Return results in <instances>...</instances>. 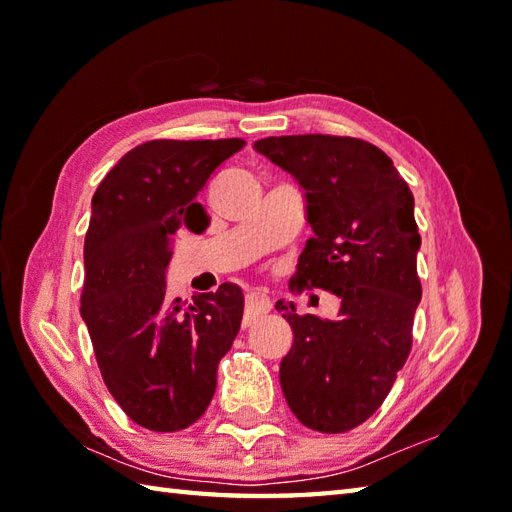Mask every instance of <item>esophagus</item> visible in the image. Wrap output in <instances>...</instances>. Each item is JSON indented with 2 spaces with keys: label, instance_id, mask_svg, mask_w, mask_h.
<instances>
[{
  "label": "esophagus",
  "instance_id": "1",
  "mask_svg": "<svg viewBox=\"0 0 512 512\" xmlns=\"http://www.w3.org/2000/svg\"><path fill=\"white\" fill-rule=\"evenodd\" d=\"M270 308H273V301L266 295V292L257 290V292H250L246 297V310H244V328L248 325H253L262 314H266Z\"/></svg>",
  "mask_w": 512,
  "mask_h": 512
}]
</instances>
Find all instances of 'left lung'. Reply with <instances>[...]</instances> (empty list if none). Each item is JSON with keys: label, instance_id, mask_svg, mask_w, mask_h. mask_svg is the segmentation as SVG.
<instances>
[{"label": "left lung", "instance_id": "8db88e82", "mask_svg": "<svg viewBox=\"0 0 512 512\" xmlns=\"http://www.w3.org/2000/svg\"><path fill=\"white\" fill-rule=\"evenodd\" d=\"M257 154L288 171L306 191L314 237L292 286L323 288L341 299L336 321L275 303L292 328L279 380L301 424L343 433L383 405L411 350L422 297L413 195L376 145L350 136H270Z\"/></svg>", "mask_w": 512, "mask_h": 512}]
</instances>
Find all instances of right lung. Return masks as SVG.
Wrapping results in <instances>:
<instances>
[{
    "mask_svg": "<svg viewBox=\"0 0 512 512\" xmlns=\"http://www.w3.org/2000/svg\"><path fill=\"white\" fill-rule=\"evenodd\" d=\"M242 138L149 140L118 160L92 198L81 317L114 400L136 424L180 431L209 407L217 365L244 314L242 288L222 284L184 306L167 297L178 228L200 233L198 193Z\"/></svg>",
    "mask_w": 512,
    "mask_h": 512,
    "instance_id": "add662e5",
    "label": "right lung"
}]
</instances>
